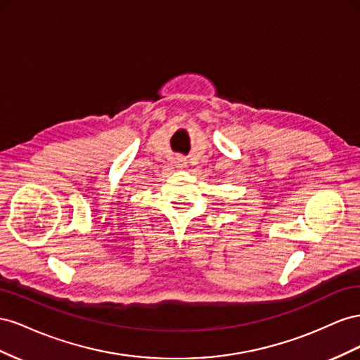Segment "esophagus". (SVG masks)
<instances>
[{"mask_svg":"<svg viewBox=\"0 0 360 360\" xmlns=\"http://www.w3.org/2000/svg\"><path fill=\"white\" fill-rule=\"evenodd\" d=\"M174 162H176V166H179V167H184V166H186V158H184V157H176V158H174Z\"/></svg>","mask_w":360,"mask_h":360,"instance_id":"esophagus-1","label":"esophagus"}]
</instances>
